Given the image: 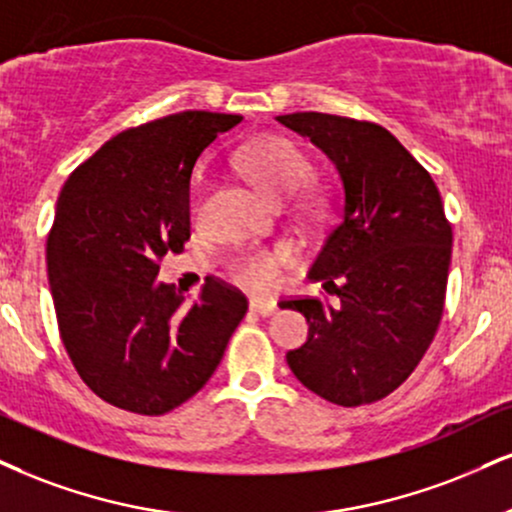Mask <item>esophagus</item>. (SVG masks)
Returning <instances> with one entry per match:
<instances>
[{
	"label": "esophagus",
	"mask_w": 512,
	"mask_h": 512,
	"mask_svg": "<svg viewBox=\"0 0 512 512\" xmlns=\"http://www.w3.org/2000/svg\"><path fill=\"white\" fill-rule=\"evenodd\" d=\"M250 310L257 312V315H262V317H269V315H274V312H276V303H274V300H267V298H252L250 300Z\"/></svg>",
	"instance_id": "1"
}]
</instances>
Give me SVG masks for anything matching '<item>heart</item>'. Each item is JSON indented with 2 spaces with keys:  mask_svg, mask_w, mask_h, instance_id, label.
<instances>
[{
  "mask_svg": "<svg viewBox=\"0 0 512 512\" xmlns=\"http://www.w3.org/2000/svg\"><path fill=\"white\" fill-rule=\"evenodd\" d=\"M236 169L243 174L257 190L267 197L283 200L307 186L312 178V164L303 155L298 145L283 138H267L260 143L245 145L236 155ZM291 260L288 245H274V248H250L233 257L229 269L238 283L248 288L272 286L279 274L281 262Z\"/></svg>",
  "mask_w": 512,
  "mask_h": 512,
  "instance_id": "obj_1",
  "label": "heart"
}]
</instances>
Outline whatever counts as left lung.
Masks as SVG:
<instances>
[{
  "label": "left lung",
  "mask_w": 512,
  "mask_h": 512,
  "mask_svg": "<svg viewBox=\"0 0 512 512\" xmlns=\"http://www.w3.org/2000/svg\"><path fill=\"white\" fill-rule=\"evenodd\" d=\"M276 119L310 138L343 183L341 221L310 269L338 303L281 300L310 324L288 367L329 403H377L415 372L439 329L451 221L429 171L379 123L322 112Z\"/></svg>",
  "instance_id": "obj_1"
}]
</instances>
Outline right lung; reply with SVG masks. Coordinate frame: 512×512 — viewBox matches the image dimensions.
Segmentation results:
<instances>
[{"mask_svg": "<svg viewBox=\"0 0 512 512\" xmlns=\"http://www.w3.org/2000/svg\"><path fill=\"white\" fill-rule=\"evenodd\" d=\"M238 114L188 109L126 128L61 188L47 276L78 377L114 408L166 415L207 384L248 298L209 276L193 305L159 264L190 240V174Z\"/></svg>", "mask_w": 512, "mask_h": 512, "instance_id": "obj_1", "label": "right lung"}]
</instances>
